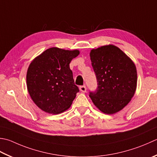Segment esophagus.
Returning <instances> with one entry per match:
<instances>
[{
	"instance_id": "obj_1",
	"label": "esophagus",
	"mask_w": 157,
	"mask_h": 157,
	"mask_svg": "<svg viewBox=\"0 0 157 157\" xmlns=\"http://www.w3.org/2000/svg\"><path fill=\"white\" fill-rule=\"evenodd\" d=\"M79 90H80L83 93H86V86H79Z\"/></svg>"
}]
</instances>
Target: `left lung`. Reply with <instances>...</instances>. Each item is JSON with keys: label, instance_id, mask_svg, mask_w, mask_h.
<instances>
[{"label": "left lung", "instance_id": "1", "mask_svg": "<svg viewBox=\"0 0 157 157\" xmlns=\"http://www.w3.org/2000/svg\"><path fill=\"white\" fill-rule=\"evenodd\" d=\"M91 64L97 88L89 97L101 112L113 114L124 107L133 97L137 86L135 64L121 50L109 45L92 50Z\"/></svg>", "mask_w": 157, "mask_h": 157}]
</instances>
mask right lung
Here are the masks:
<instances>
[{
	"label": "right lung",
	"instance_id": "right-lung-1",
	"mask_svg": "<svg viewBox=\"0 0 157 157\" xmlns=\"http://www.w3.org/2000/svg\"><path fill=\"white\" fill-rule=\"evenodd\" d=\"M78 50L51 48L33 60L26 75L28 91L40 109L57 114L71 105L79 92L69 63Z\"/></svg>",
	"mask_w": 157,
	"mask_h": 157
}]
</instances>
